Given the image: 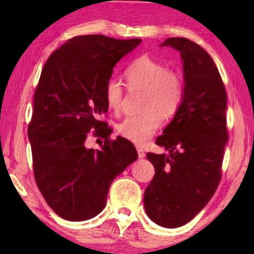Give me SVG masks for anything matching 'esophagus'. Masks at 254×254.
Returning <instances> with one entry per match:
<instances>
[{"label":"esophagus","mask_w":254,"mask_h":254,"mask_svg":"<svg viewBox=\"0 0 254 254\" xmlns=\"http://www.w3.org/2000/svg\"><path fill=\"white\" fill-rule=\"evenodd\" d=\"M136 150H137L138 157H140V158H144L145 157V152H144V150L141 147H136Z\"/></svg>","instance_id":"1"}]
</instances>
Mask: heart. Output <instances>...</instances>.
Masks as SVG:
<instances>
[{
	"label": "heart",
	"mask_w": 254,
	"mask_h": 254,
	"mask_svg": "<svg viewBox=\"0 0 254 254\" xmlns=\"http://www.w3.org/2000/svg\"><path fill=\"white\" fill-rule=\"evenodd\" d=\"M128 88L143 89L141 109L143 112L126 117L118 124L117 130L126 140L144 144L161 127L166 117L179 110L184 99V81L178 72L148 55L135 59L125 70ZM105 102L110 110L119 112L123 106L124 89L117 79L111 78L105 86Z\"/></svg>",
	"instance_id": "1"
}]
</instances>
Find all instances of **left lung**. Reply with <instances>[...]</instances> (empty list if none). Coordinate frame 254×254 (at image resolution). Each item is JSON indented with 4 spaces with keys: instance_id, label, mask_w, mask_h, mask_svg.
I'll use <instances>...</instances> for the list:
<instances>
[{
    "instance_id": "1",
    "label": "left lung",
    "mask_w": 254,
    "mask_h": 254,
    "mask_svg": "<svg viewBox=\"0 0 254 254\" xmlns=\"http://www.w3.org/2000/svg\"><path fill=\"white\" fill-rule=\"evenodd\" d=\"M164 46L180 53L185 91L179 110L156 140L169 154H147L156 173L143 203L156 224L178 228L203 209L220 184L228 141L227 92L202 47L186 38H169Z\"/></svg>"
}]
</instances>
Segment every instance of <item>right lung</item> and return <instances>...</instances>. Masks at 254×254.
Instances as JSON below:
<instances>
[{"instance_id": "right-lung-1", "label": "right lung", "mask_w": 254, "mask_h": 254, "mask_svg": "<svg viewBox=\"0 0 254 254\" xmlns=\"http://www.w3.org/2000/svg\"><path fill=\"white\" fill-rule=\"evenodd\" d=\"M141 39L89 34L69 39L48 58L34 92L29 125L34 178L52 209L68 221H85L106 206L117 176L137 159L134 144L99 120L109 106L105 86L113 68ZM105 138L99 151L85 147L90 131Z\"/></svg>"}]
</instances>
